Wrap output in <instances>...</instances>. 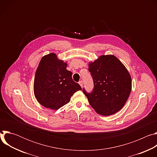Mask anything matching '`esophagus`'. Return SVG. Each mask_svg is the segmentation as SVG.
I'll return each mask as SVG.
<instances>
[{
    "label": "esophagus",
    "instance_id": "obj_1",
    "mask_svg": "<svg viewBox=\"0 0 157 157\" xmlns=\"http://www.w3.org/2000/svg\"><path fill=\"white\" fill-rule=\"evenodd\" d=\"M79 85L81 86V87H82V86H83V82H82V81H80L79 82Z\"/></svg>",
    "mask_w": 157,
    "mask_h": 157
}]
</instances>
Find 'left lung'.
I'll list each match as a JSON object with an SVG mask.
<instances>
[{
  "mask_svg": "<svg viewBox=\"0 0 157 157\" xmlns=\"http://www.w3.org/2000/svg\"><path fill=\"white\" fill-rule=\"evenodd\" d=\"M89 71L94 87L91 93L82 89L96 113L110 116L119 111L126 103L131 90L132 79L123 63L114 55H101L89 63Z\"/></svg>",
  "mask_w": 157,
  "mask_h": 157,
  "instance_id": "left-lung-1",
  "label": "left lung"
}]
</instances>
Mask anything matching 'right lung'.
<instances>
[{
    "label": "right lung",
    "instance_id": "right-lung-1",
    "mask_svg": "<svg viewBox=\"0 0 157 157\" xmlns=\"http://www.w3.org/2000/svg\"><path fill=\"white\" fill-rule=\"evenodd\" d=\"M66 62L59 59L54 53L43 56L35 72L33 91L37 101L43 106L57 110L68 103L75 93L81 90L66 70Z\"/></svg>",
    "mask_w": 157,
    "mask_h": 157
}]
</instances>
